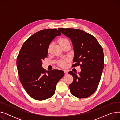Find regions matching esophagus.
<instances>
[{
	"instance_id": "34e87169",
	"label": "esophagus",
	"mask_w": 120,
	"mask_h": 120,
	"mask_svg": "<svg viewBox=\"0 0 120 120\" xmlns=\"http://www.w3.org/2000/svg\"><path fill=\"white\" fill-rule=\"evenodd\" d=\"M64 72H65V75H68V71H64Z\"/></svg>"
}]
</instances>
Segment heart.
I'll return each instance as SVG.
<instances>
[{
  "instance_id": "heart-1",
  "label": "heart",
  "mask_w": 120,
  "mask_h": 120,
  "mask_svg": "<svg viewBox=\"0 0 120 120\" xmlns=\"http://www.w3.org/2000/svg\"><path fill=\"white\" fill-rule=\"evenodd\" d=\"M68 41L67 39H66L62 38V39H61L59 40V43L60 45H61V44H62V43H65V42H68ZM50 48V45L49 46V48H48V50H49H49ZM59 65H60V66L61 67L64 68V67H65L66 66V63L65 61H62V62H61L60 63Z\"/></svg>"
}]
</instances>
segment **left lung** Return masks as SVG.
Wrapping results in <instances>:
<instances>
[{"label":"left lung","mask_w":120,"mask_h":120,"mask_svg":"<svg viewBox=\"0 0 120 120\" xmlns=\"http://www.w3.org/2000/svg\"><path fill=\"white\" fill-rule=\"evenodd\" d=\"M61 32L71 39L74 49L72 67L80 66L81 71L76 74L68 72L73 77L69 85L72 95L85 98L94 93L98 86L104 67L103 48L91 34L79 30L59 28Z\"/></svg>","instance_id":"8db88e82"}]
</instances>
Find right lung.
<instances>
[{
    "label": "right lung",
    "mask_w": 120,
    "mask_h": 120,
    "mask_svg": "<svg viewBox=\"0 0 120 120\" xmlns=\"http://www.w3.org/2000/svg\"><path fill=\"white\" fill-rule=\"evenodd\" d=\"M61 33L57 29L42 30L25 41L16 60L20 82L29 95L34 99L44 100L54 95L56 84L64 76L63 71H47L42 60L47 57L50 43Z\"/></svg>",
    "instance_id": "obj_1"
}]
</instances>
